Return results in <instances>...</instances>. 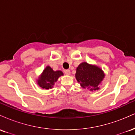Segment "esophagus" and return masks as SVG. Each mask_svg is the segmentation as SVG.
I'll list each match as a JSON object with an SVG mask.
<instances>
[{"label":"esophagus","instance_id":"obj_1","mask_svg":"<svg viewBox=\"0 0 135 135\" xmlns=\"http://www.w3.org/2000/svg\"><path fill=\"white\" fill-rule=\"evenodd\" d=\"M65 74L67 75H70V70H66L65 71Z\"/></svg>","mask_w":135,"mask_h":135}]
</instances>
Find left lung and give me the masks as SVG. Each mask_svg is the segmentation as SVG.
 Segmentation results:
<instances>
[{"label": "left lung", "instance_id": "8db88e82", "mask_svg": "<svg viewBox=\"0 0 135 135\" xmlns=\"http://www.w3.org/2000/svg\"><path fill=\"white\" fill-rule=\"evenodd\" d=\"M105 76L101 68L96 65L82 62L77 67L75 78L80 86L90 91H98Z\"/></svg>", "mask_w": 135, "mask_h": 135}]
</instances>
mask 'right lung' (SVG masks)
I'll return each mask as SVG.
<instances>
[{"instance_id":"1","label":"right lung","mask_w":135,"mask_h":135,"mask_svg":"<svg viewBox=\"0 0 135 135\" xmlns=\"http://www.w3.org/2000/svg\"><path fill=\"white\" fill-rule=\"evenodd\" d=\"M63 75L61 70H53L50 66H46L36 80L37 84L42 89H49L53 88L59 77Z\"/></svg>"}]
</instances>
